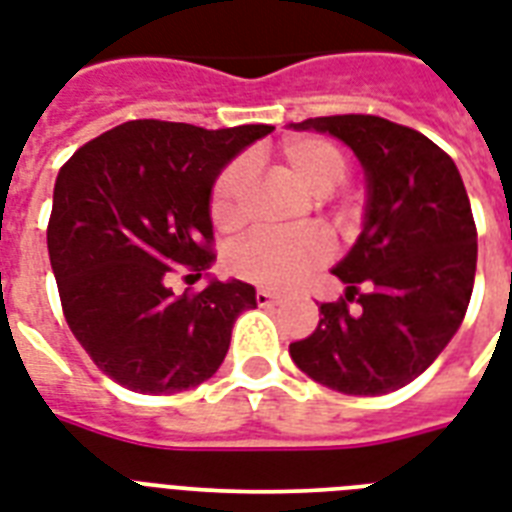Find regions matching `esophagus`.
Listing matches in <instances>:
<instances>
[{"instance_id":"1","label":"esophagus","mask_w":512,"mask_h":512,"mask_svg":"<svg viewBox=\"0 0 512 512\" xmlns=\"http://www.w3.org/2000/svg\"><path fill=\"white\" fill-rule=\"evenodd\" d=\"M255 300H257V306H273V303H279V295L271 290H257L255 292Z\"/></svg>"}]
</instances>
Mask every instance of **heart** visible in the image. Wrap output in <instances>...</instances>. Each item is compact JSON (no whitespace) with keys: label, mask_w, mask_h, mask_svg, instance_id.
<instances>
[{"label":"heart","mask_w":512,"mask_h":512,"mask_svg":"<svg viewBox=\"0 0 512 512\" xmlns=\"http://www.w3.org/2000/svg\"><path fill=\"white\" fill-rule=\"evenodd\" d=\"M284 171L300 190L314 198H327L349 177V158L338 144L319 136H298L282 144L279 150ZM252 166L247 158L230 161L217 174L209 193V217L214 228L236 230L247 217V193ZM330 247L319 233H295V236H273L255 230L228 249L230 273L257 287L284 290L300 282L303 276L327 263Z\"/></svg>","instance_id":"obj_1"}]
</instances>
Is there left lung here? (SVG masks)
Instances as JSON below:
<instances>
[{"instance_id":"8db88e82","label":"left lung","mask_w":512,"mask_h":512,"mask_svg":"<svg viewBox=\"0 0 512 512\" xmlns=\"http://www.w3.org/2000/svg\"><path fill=\"white\" fill-rule=\"evenodd\" d=\"M295 128L349 144L368 206L360 239L333 268L346 298L319 306L317 330L290 343V357L343 395L395 392L438 360L470 306L478 233L464 182L432 139L384 117H308Z\"/></svg>"}]
</instances>
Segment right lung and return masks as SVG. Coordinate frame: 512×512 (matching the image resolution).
<instances>
[{
	"instance_id": "1",
	"label": "right lung",
	"mask_w": 512,
	"mask_h": 512,
	"mask_svg": "<svg viewBox=\"0 0 512 512\" xmlns=\"http://www.w3.org/2000/svg\"><path fill=\"white\" fill-rule=\"evenodd\" d=\"M271 131L128 120L61 166L50 265L66 325L104 376L142 395H174L217 373L233 322L257 306L255 287L212 279L174 295L169 276L185 268L201 279L214 263V179Z\"/></svg>"
}]
</instances>
